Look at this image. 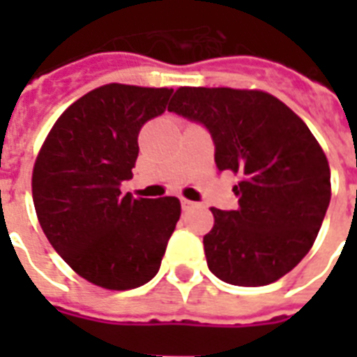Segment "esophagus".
Returning a JSON list of instances; mask_svg holds the SVG:
<instances>
[{
  "label": "esophagus",
  "instance_id": "1",
  "mask_svg": "<svg viewBox=\"0 0 357 357\" xmlns=\"http://www.w3.org/2000/svg\"><path fill=\"white\" fill-rule=\"evenodd\" d=\"M181 206H183V210H189L193 208V206H197V202L189 201V199H181Z\"/></svg>",
  "mask_w": 357,
  "mask_h": 357
}]
</instances>
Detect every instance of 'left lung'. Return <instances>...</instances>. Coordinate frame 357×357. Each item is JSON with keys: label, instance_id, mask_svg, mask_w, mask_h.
I'll return each instance as SVG.
<instances>
[{"label": "left lung", "instance_id": "obj_1", "mask_svg": "<svg viewBox=\"0 0 357 357\" xmlns=\"http://www.w3.org/2000/svg\"><path fill=\"white\" fill-rule=\"evenodd\" d=\"M168 110L208 128L218 170L239 176L237 210L210 208V271L264 287L310 252L331 201L327 156L304 120L262 89L178 88Z\"/></svg>", "mask_w": 357, "mask_h": 357}]
</instances>
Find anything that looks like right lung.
I'll return each instance as SVG.
<instances>
[{"label":"right lung","mask_w":357,"mask_h":357,"mask_svg":"<svg viewBox=\"0 0 357 357\" xmlns=\"http://www.w3.org/2000/svg\"><path fill=\"white\" fill-rule=\"evenodd\" d=\"M172 89L107 84L74 101L47 133L32 172V199L45 237L89 283L130 291L151 281L176 229V197L133 199L143 124L162 114Z\"/></svg>","instance_id":"1"}]
</instances>
